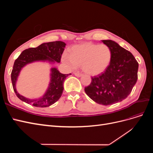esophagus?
Returning a JSON list of instances; mask_svg holds the SVG:
<instances>
[{
  "label": "esophagus",
  "mask_w": 153,
  "mask_h": 153,
  "mask_svg": "<svg viewBox=\"0 0 153 153\" xmlns=\"http://www.w3.org/2000/svg\"><path fill=\"white\" fill-rule=\"evenodd\" d=\"M74 75H75L77 77H80L81 76H82V73H78V72H76L74 73Z\"/></svg>",
  "instance_id": "1"
}]
</instances>
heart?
I'll return each mask as SVG.
<instances>
[{
  "label": "heart",
  "mask_w": 153,
  "mask_h": 153,
  "mask_svg": "<svg viewBox=\"0 0 153 153\" xmlns=\"http://www.w3.org/2000/svg\"><path fill=\"white\" fill-rule=\"evenodd\" d=\"M112 60V52L107 45L85 43L74 46L70 55L64 53L62 61L75 69L82 66L83 70L91 75H97L105 71Z\"/></svg>",
  "instance_id": "obj_1"
}]
</instances>
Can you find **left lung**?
<instances>
[{
    "mask_svg": "<svg viewBox=\"0 0 153 153\" xmlns=\"http://www.w3.org/2000/svg\"><path fill=\"white\" fill-rule=\"evenodd\" d=\"M112 52L109 66L101 75L92 77L85 92L96 103L110 105L126 99L138 78V63L133 54L112 40H102Z\"/></svg>",
    "mask_w": 153,
    "mask_h": 153,
    "instance_id": "obj_1",
    "label": "left lung"
}]
</instances>
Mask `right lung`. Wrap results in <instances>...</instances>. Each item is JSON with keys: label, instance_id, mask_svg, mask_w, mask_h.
I'll list each match as a JSON object with an SVG mask.
<instances>
[{"label": "right lung", "instance_id": "right-lung-1", "mask_svg": "<svg viewBox=\"0 0 153 153\" xmlns=\"http://www.w3.org/2000/svg\"><path fill=\"white\" fill-rule=\"evenodd\" d=\"M66 43L57 41L45 43L38 47L30 48L23 51L14 63L11 72V82L16 95L24 102L37 107H47L53 105L61 98L63 92V84L69 74H62L56 68H51L50 82L45 94L38 99H29L20 95L16 91V83L22 69L27 64L36 61H48L50 63L61 62Z\"/></svg>", "mask_w": 153, "mask_h": 153}]
</instances>
